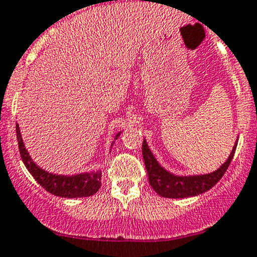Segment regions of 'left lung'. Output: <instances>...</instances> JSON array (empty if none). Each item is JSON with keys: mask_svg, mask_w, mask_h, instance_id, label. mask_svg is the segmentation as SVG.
I'll list each match as a JSON object with an SVG mask.
<instances>
[{"mask_svg": "<svg viewBox=\"0 0 257 257\" xmlns=\"http://www.w3.org/2000/svg\"><path fill=\"white\" fill-rule=\"evenodd\" d=\"M234 151H236V145H234L228 160L217 171L212 172V174L200 175V176L180 177L171 175L170 172H167L166 170L162 169L158 165V162L156 161V158L151 153L146 141H143L142 145L143 160H145L146 170H147L148 180H150L151 186H152V189L158 195L170 199L195 196L212 189L222 179L224 172L228 169L232 158L234 156Z\"/></svg>", "mask_w": 257, "mask_h": 257, "instance_id": "left-lung-1", "label": "left lung"}]
</instances>
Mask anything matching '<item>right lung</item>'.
Here are the masks:
<instances>
[{
	"label": "right lung",
	"mask_w": 257,
	"mask_h": 257,
	"mask_svg": "<svg viewBox=\"0 0 257 257\" xmlns=\"http://www.w3.org/2000/svg\"><path fill=\"white\" fill-rule=\"evenodd\" d=\"M16 137H18L19 151L24 165L48 193L62 198H82L97 193L101 186V172H91V174L73 175V176L49 174L31 161L30 156L23 143L19 125H16ZM117 137L119 134L116 136V140Z\"/></svg>",
	"instance_id": "add662e5"
}]
</instances>
